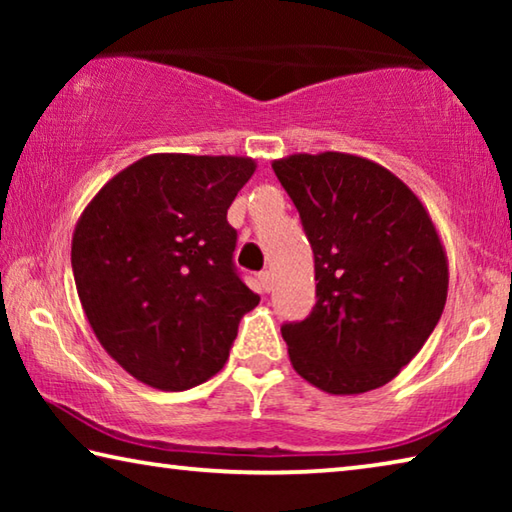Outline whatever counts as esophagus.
Listing matches in <instances>:
<instances>
[{
    "mask_svg": "<svg viewBox=\"0 0 512 512\" xmlns=\"http://www.w3.org/2000/svg\"><path fill=\"white\" fill-rule=\"evenodd\" d=\"M259 282H262V289L264 291H271L273 289V273L271 271H262V273H259Z\"/></svg>",
    "mask_w": 512,
    "mask_h": 512,
    "instance_id": "obj_1",
    "label": "esophagus"
}]
</instances>
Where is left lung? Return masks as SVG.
Returning a JSON list of instances; mask_svg holds the SVG:
<instances>
[{"label":"left lung","mask_w":512,"mask_h":512,"mask_svg":"<svg viewBox=\"0 0 512 512\" xmlns=\"http://www.w3.org/2000/svg\"><path fill=\"white\" fill-rule=\"evenodd\" d=\"M273 171L314 250L316 305L287 323L293 370L329 395L375 391L422 350L445 309L449 264L427 207L352 153H293Z\"/></svg>","instance_id":"8db88e82"}]
</instances>
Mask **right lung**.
<instances>
[{"instance_id": "right-lung-1", "label": "right lung", "mask_w": 512, "mask_h": 512, "mask_svg": "<svg viewBox=\"0 0 512 512\" xmlns=\"http://www.w3.org/2000/svg\"><path fill=\"white\" fill-rule=\"evenodd\" d=\"M257 169L246 155L153 153L85 205L72 268L94 336L128 375L187 391L228 361L259 296L232 264L228 207Z\"/></svg>"}]
</instances>
